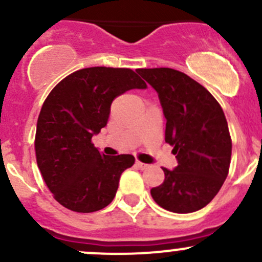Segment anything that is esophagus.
Wrapping results in <instances>:
<instances>
[{
	"label": "esophagus",
	"instance_id": "1",
	"mask_svg": "<svg viewBox=\"0 0 262 262\" xmlns=\"http://www.w3.org/2000/svg\"><path fill=\"white\" fill-rule=\"evenodd\" d=\"M136 166L139 168V170H146V168L148 167V165H146V163H143V162H141V161H137Z\"/></svg>",
	"mask_w": 262,
	"mask_h": 262
}]
</instances>
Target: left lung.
Returning <instances> with one entry per match:
<instances>
[{"label": "left lung", "instance_id": "left-lung-1", "mask_svg": "<svg viewBox=\"0 0 262 262\" xmlns=\"http://www.w3.org/2000/svg\"><path fill=\"white\" fill-rule=\"evenodd\" d=\"M137 72L157 91L166 118V143L173 147L175 170L150 189L153 200L173 213H192L209 204L227 179L232 139L223 109L196 81L172 68Z\"/></svg>", "mask_w": 262, "mask_h": 262}]
</instances>
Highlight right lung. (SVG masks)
Wrapping results in <instances>:
<instances>
[{
	"instance_id": "1",
	"label": "right lung",
	"mask_w": 262,
	"mask_h": 262,
	"mask_svg": "<svg viewBox=\"0 0 262 262\" xmlns=\"http://www.w3.org/2000/svg\"><path fill=\"white\" fill-rule=\"evenodd\" d=\"M146 82L129 68L90 67L63 78L50 91L36 124V163L54 199L67 209L92 213L115 198L132 155L105 156L92 143L107 123L115 97Z\"/></svg>"
}]
</instances>
